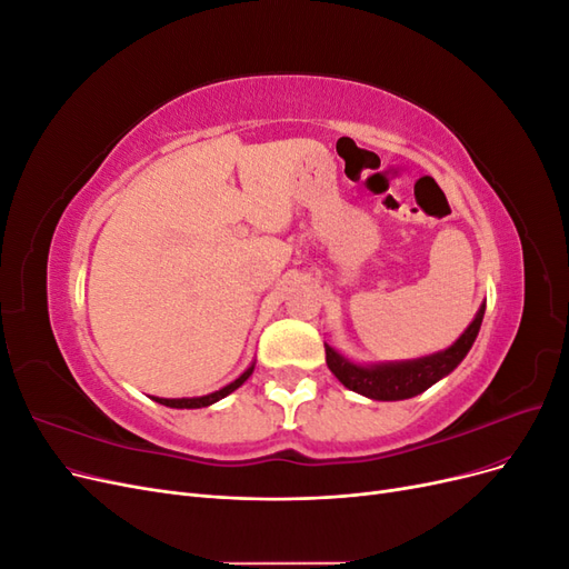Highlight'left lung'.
Masks as SVG:
<instances>
[{"label":"left lung","instance_id":"1","mask_svg":"<svg viewBox=\"0 0 569 569\" xmlns=\"http://www.w3.org/2000/svg\"><path fill=\"white\" fill-rule=\"evenodd\" d=\"M487 303L479 306L475 320L465 327V332L451 343L449 349L429 353L412 360H389V363H356L325 343L327 368L335 372L337 380L372 401H403L427 391L446 375H451L460 360L468 356L479 335L481 320H485Z\"/></svg>","mask_w":569,"mask_h":569}]
</instances>
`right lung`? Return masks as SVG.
Masks as SVG:
<instances>
[{"label":"right lung","mask_w":569,"mask_h":569,"mask_svg":"<svg viewBox=\"0 0 569 569\" xmlns=\"http://www.w3.org/2000/svg\"><path fill=\"white\" fill-rule=\"evenodd\" d=\"M253 368H256V363H251L242 375L237 377L234 382H230V385H226L222 389H218V391H211V393H206V396H192V399H159V396H153V401L157 403H161V406H168V408H206V406H213L216 401H220V399H226L228 393H232L234 389H239L242 387L249 377H251V372H253Z\"/></svg>","instance_id":"1"}]
</instances>
